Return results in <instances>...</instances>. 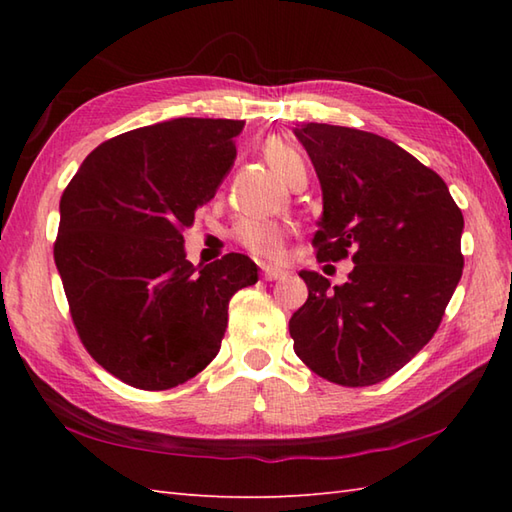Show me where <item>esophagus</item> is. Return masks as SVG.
Wrapping results in <instances>:
<instances>
[{"label":"esophagus","mask_w":512,"mask_h":512,"mask_svg":"<svg viewBox=\"0 0 512 512\" xmlns=\"http://www.w3.org/2000/svg\"><path fill=\"white\" fill-rule=\"evenodd\" d=\"M262 270H264V279H268V281H275V279L286 277V270L279 268V266H264Z\"/></svg>","instance_id":"1"}]
</instances>
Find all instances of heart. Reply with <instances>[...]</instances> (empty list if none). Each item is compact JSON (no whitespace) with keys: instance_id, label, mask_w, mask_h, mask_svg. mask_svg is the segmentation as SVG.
<instances>
[{"instance_id":"1","label":"heart","mask_w":512,"mask_h":512,"mask_svg":"<svg viewBox=\"0 0 512 512\" xmlns=\"http://www.w3.org/2000/svg\"><path fill=\"white\" fill-rule=\"evenodd\" d=\"M264 154L266 160L270 162V167L281 173V176H286L290 167L301 160L297 151L288 147L286 143H281V140H268ZM233 235L239 244L250 250V253L275 259L281 255V250H284L288 228L277 220H266V217H242V220L235 224Z\"/></svg>"}]
</instances>
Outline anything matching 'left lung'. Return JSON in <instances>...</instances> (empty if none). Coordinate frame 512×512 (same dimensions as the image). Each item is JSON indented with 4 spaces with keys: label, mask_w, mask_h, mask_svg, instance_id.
<instances>
[{
    "label": "left lung",
    "mask_w": 512,
    "mask_h": 512,
    "mask_svg": "<svg viewBox=\"0 0 512 512\" xmlns=\"http://www.w3.org/2000/svg\"><path fill=\"white\" fill-rule=\"evenodd\" d=\"M292 134L321 184L319 259L354 253L341 286L299 273L308 299L290 319L295 352L330 383L376 385L438 330L464 268L462 211L436 171L383 136L328 123Z\"/></svg>",
    "instance_id": "obj_1"
}]
</instances>
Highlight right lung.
<instances>
[{
    "mask_svg": "<svg viewBox=\"0 0 512 512\" xmlns=\"http://www.w3.org/2000/svg\"><path fill=\"white\" fill-rule=\"evenodd\" d=\"M244 121L169 118L96 147L61 195L54 264L83 345L138 389L187 383L220 352L228 301L257 264L193 266L184 228L233 169Z\"/></svg>",
    "mask_w": 512,
    "mask_h": 512,
    "instance_id": "1",
    "label": "right lung"
}]
</instances>
